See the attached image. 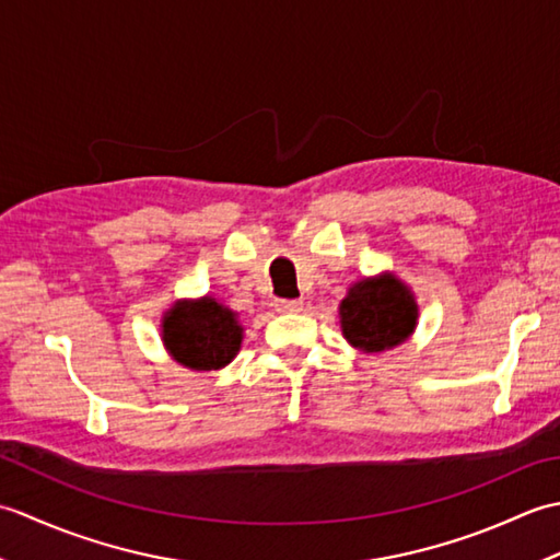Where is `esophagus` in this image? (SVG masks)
I'll return each instance as SVG.
<instances>
[{"label": "esophagus", "instance_id": "1", "mask_svg": "<svg viewBox=\"0 0 560 560\" xmlns=\"http://www.w3.org/2000/svg\"><path fill=\"white\" fill-rule=\"evenodd\" d=\"M303 307V301H289V299H279L277 301V311L279 313H299Z\"/></svg>", "mask_w": 560, "mask_h": 560}]
</instances>
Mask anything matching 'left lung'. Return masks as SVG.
Here are the masks:
<instances>
[{"label":"left lung","mask_w":560,"mask_h":560,"mask_svg":"<svg viewBox=\"0 0 560 560\" xmlns=\"http://www.w3.org/2000/svg\"><path fill=\"white\" fill-rule=\"evenodd\" d=\"M341 331L355 349L365 353L385 351L407 339L419 311L413 295L399 279H363L349 291L339 307Z\"/></svg>","instance_id":"obj_1"}]
</instances>
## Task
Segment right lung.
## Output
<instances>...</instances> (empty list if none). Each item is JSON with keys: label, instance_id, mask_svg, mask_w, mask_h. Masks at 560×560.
Instances as JSON below:
<instances>
[{"label": "right lung", "instance_id": "add662e5", "mask_svg": "<svg viewBox=\"0 0 560 560\" xmlns=\"http://www.w3.org/2000/svg\"><path fill=\"white\" fill-rule=\"evenodd\" d=\"M243 327L235 313L213 299L175 305L165 315L163 343L177 363L192 371H219L241 349Z\"/></svg>", "mask_w": 560, "mask_h": 560}]
</instances>
